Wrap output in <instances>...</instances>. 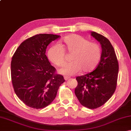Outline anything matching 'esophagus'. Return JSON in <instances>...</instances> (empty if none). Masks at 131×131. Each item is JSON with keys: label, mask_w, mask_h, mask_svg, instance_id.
Returning a JSON list of instances; mask_svg holds the SVG:
<instances>
[{"label": "esophagus", "mask_w": 131, "mask_h": 131, "mask_svg": "<svg viewBox=\"0 0 131 131\" xmlns=\"http://www.w3.org/2000/svg\"><path fill=\"white\" fill-rule=\"evenodd\" d=\"M64 79H65V80H69L70 79V77H68V76H65L64 77Z\"/></svg>", "instance_id": "34e87169"}]
</instances>
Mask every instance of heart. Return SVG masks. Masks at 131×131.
<instances>
[{"instance_id":"b5f03b06","label":"heart","mask_w":131,"mask_h":131,"mask_svg":"<svg viewBox=\"0 0 131 131\" xmlns=\"http://www.w3.org/2000/svg\"><path fill=\"white\" fill-rule=\"evenodd\" d=\"M62 47L59 44L53 45L48 51L50 61L58 66L65 62L66 52L72 54L70 63L59 69L61 74L70 76L80 71L88 73L94 71L98 66L102 57L101 48L98 44L91 43L80 35H70L63 39Z\"/></svg>"}]
</instances>
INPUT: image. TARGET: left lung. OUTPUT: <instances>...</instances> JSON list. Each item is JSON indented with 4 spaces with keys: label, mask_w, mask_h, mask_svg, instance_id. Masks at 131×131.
Here are the masks:
<instances>
[{
    "label": "left lung",
    "mask_w": 131,
    "mask_h": 131,
    "mask_svg": "<svg viewBox=\"0 0 131 131\" xmlns=\"http://www.w3.org/2000/svg\"><path fill=\"white\" fill-rule=\"evenodd\" d=\"M91 35L101 44V59L94 71L76 77L78 84L74 92L82 105L94 109L103 105L114 93L119 66L110 41L95 32H91Z\"/></svg>",
    "instance_id": "8db88e82"
}]
</instances>
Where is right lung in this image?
<instances>
[{
  "mask_svg": "<svg viewBox=\"0 0 131 131\" xmlns=\"http://www.w3.org/2000/svg\"><path fill=\"white\" fill-rule=\"evenodd\" d=\"M59 37L52 34L35 35L23 41L12 57L13 88L17 96L29 107L39 109L49 105L65 82L45 54L48 44Z\"/></svg>",
  "mask_w": 131,
  "mask_h": 131,
  "instance_id": "obj_1",
  "label": "right lung"
}]
</instances>
